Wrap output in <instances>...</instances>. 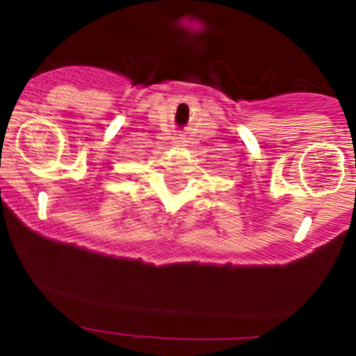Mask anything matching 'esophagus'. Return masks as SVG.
Listing matches in <instances>:
<instances>
[{"label": "esophagus", "mask_w": 356, "mask_h": 356, "mask_svg": "<svg viewBox=\"0 0 356 356\" xmlns=\"http://www.w3.org/2000/svg\"><path fill=\"white\" fill-rule=\"evenodd\" d=\"M184 143H186L184 138H175L174 139V145L175 146H184Z\"/></svg>", "instance_id": "1"}]
</instances>
